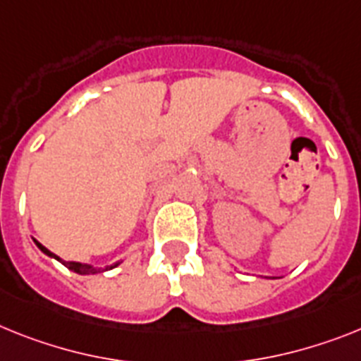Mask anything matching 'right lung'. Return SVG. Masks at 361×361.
<instances>
[{
	"label": "right lung",
	"mask_w": 361,
	"mask_h": 361,
	"mask_svg": "<svg viewBox=\"0 0 361 361\" xmlns=\"http://www.w3.org/2000/svg\"><path fill=\"white\" fill-rule=\"evenodd\" d=\"M35 244L38 247H40L42 251H44L45 255H49V257H53V259L60 260V262H62V264L66 266V268H69V269H71V271H75V274H78V275L101 274V271H106V269H111V268H115V266L119 264V262H115L114 266H106V268H93L92 264H84V262H73V260H62V259H60V257H56V255H54V253H51V251L47 250V247L42 246V244L38 240H35Z\"/></svg>",
	"instance_id": "obj_1"
}]
</instances>
